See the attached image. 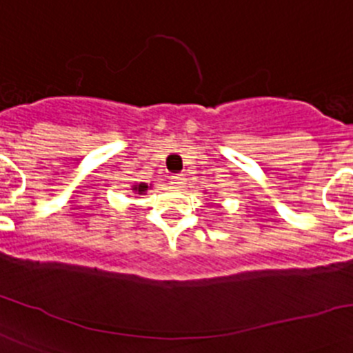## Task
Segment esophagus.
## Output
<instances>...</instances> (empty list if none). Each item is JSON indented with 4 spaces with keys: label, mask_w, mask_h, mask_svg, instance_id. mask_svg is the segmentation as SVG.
Returning <instances> with one entry per match:
<instances>
[{
    "label": "esophagus",
    "mask_w": 353,
    "mask_h": 353,
    "mask_svg": "<svg viewBox=\"0 0 353 353\" xmlns=\"http://www.w3.org/2000/svg\"><path fill=\"white\" fill-rule=\"evenodd\" d=\"M172 179V184L174 188H184V184H186V177H184V174H176V176L170 177Z\"/></svg>",
    "instance_id": "34e87169"
}]
</instances>
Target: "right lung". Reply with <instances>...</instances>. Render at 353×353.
Segmentation results:
<instances>
[{
  "label": "right lung",
  "instance_id": "obj_1",
  "mask_svg": "<svg viewBox=\"0 0 353 353\" xmlns=\"http://www.w3.org/2000/svg\"><path fill=\"white\" fill-rule=\"evenodd\" d=\"M132 193L134 194H146V191L152 190V184H146V183H134L132 184Z\"/></svg>",
  "mask_w": 353,
  "mask_h": 353
}]
</instances>
